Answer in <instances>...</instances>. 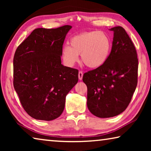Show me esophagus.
Returning <instances> with one entry per match:
<instances>
[{
    "instance_id": "esophagus-1",
    "label": "esophagus",
    "mask_w": 151,
    "mask_h": 151,
    "mask_svg": "<svg viewBox=\"0 0 151 151\" xmlns=\"http://www.w3.org/2000/svg\"><path fill=\"white\" fill-rule=\"evenodd\" d=\"M83 73L82 71H79L78 72V78L79 80L81 81L83 79Z\"/></svg>"
}]
</instances>
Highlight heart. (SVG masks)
Listing matches in <instances>:
<instances>
[{
  "mask_svg": "<svg viewBox=\"0 0 151 151\" xmlns=\"http://www.w3.org/2000/svg\"><path fill=\"white\" fill-rule=\"evenodd\" d=\"M112 42L106 32L93 30L74 36L70 40V46L65 45L62 49L64 63L73 66L79 59L91 68L103 66L111 52Z\"/></svg>",
  "mask_w": 151,
  "mask_h": 151,
  "instance_id": "obj_1",
  "label": "heart"
}]
</instances>
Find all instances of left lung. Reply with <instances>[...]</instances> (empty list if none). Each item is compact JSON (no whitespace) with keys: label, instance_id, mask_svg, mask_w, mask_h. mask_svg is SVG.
I'll list each match as a JSON object with an SVG mask.
<instances>
[{"label":"left lung","instance_id":"8db88e82","mask_svg":"<svg viewBox=\"0 0 151 151\" xmlns=\"http://www.w3.org/2000/svg\"><path fill=\"white\" fill-rule=\"evenodd\" d=\"M113 31L111 52L101 67L83 75L87 86V107L99 118L122 113L131 101L137 85L138 58L133 43L121 27Z\"/></svg>","mask_w":151,"mask_h":151}]
</instances>
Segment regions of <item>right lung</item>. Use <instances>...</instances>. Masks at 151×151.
<instances>
[{"instance_id":"obj_1","label":"right lung","mask_w":151,"mask_h":151,"mask_svg":"<svg viewBox=\"0 0 151 151\" xmlns=\"http://www.w3.org/2000/svg\"><path fill=\"white\" fill-rule=\"evenodd\" d=\"M72 26L35 29L15 52V91L29 115L52 121L63 113L66 96L78 80V70L61 64L64 41Z\"/></svg>"}]
</instances>
